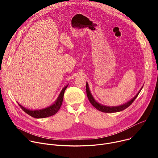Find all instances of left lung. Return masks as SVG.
Returning <instances> with one entry per match:
<instances>
[{
	"instance_id": "8db88e82",
	"label": "left lung",
	"mask_w": 158,
	"mask_h": 158,
	"mask_svg": "<svg viewBox=\"0 0 158 158\" xmlns=\"http://www.w3.org/2000/svg\"><path fill=\"white\" fill-rule=\"evenodd\" d=\"M141 89H142V88L141 89ZM141 90L139 91V93L136 94V96H135L133 99H132L130 101H129L128 102H127V103H126V104H124L123 105L119 106L109 107V106H105L101 105V104H99L98 102H97L94 100V99L93 98V97L91 95V93H90L89 88V86H88V84L86 83V93H87V96L88 99L89 100L90 102L91 103V104L96 109H97L98 110H100L101 112H119V111L124 110L125 109L128 107L134 102V101L136 99V98L138 97V96L139 95V93L141 91Z\"/></svg>"
}]
</instances>
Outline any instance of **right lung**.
Masks as SVG:
<instances>
[{
	"label": "right lung",
	"mask_w": 158,
	"mask_h": 158,
	"mask_svg": "<svg viewBox=\"0 0 158 158\" xmlns=\"http://www.w3.org/2000/svg\"><path fill=\"white\" fill-rule=\"evenodd\" d=\"M67 86H68V85H66L65 87L63 88V89L62 90L61 93H60V95H59L57 100L56 101V102L54 104H52V106H51L47 108H45V109H40V110H31L27 109L24 107H22L19 104V105L20 107L25 112H26L27 114H29V116H31L33 118H47V117L53 116L57 113L61 107L62 101H63L64 92H65Z\"/></svg>",
	"instance_id": "obj_1"
}]
</instances>
